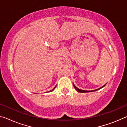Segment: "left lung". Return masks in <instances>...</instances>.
<instances>
[{"label":"left lung","instance_id":"1","mask_svg":"<svg viewBox=\"0 0 127 127\" xmlns=\"http://www.w3.org/2000/svg\"><path fill=\"white\" fill-rule=\"evenodd\" d=\"M106 85V84L105 85H104V86H102V87H101V88H99V89H96V90H90V91H87V90H81V89H78V88H77L76 87V86L74 85L73 84V86H74V89H75L76 90H77V91H78V92H80V93H87V92H94V91H96V90H99V89H101V88H103L104 86Z\"/></svg>","mask_w":127,"mask_h":127}]
</instances>
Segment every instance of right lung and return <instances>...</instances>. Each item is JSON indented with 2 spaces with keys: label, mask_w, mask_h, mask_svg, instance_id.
<instances>
[{
  "label": "right lung",
  "mask_w": 127,
  "mask_h": 127,
  "mask_svg": "<svg viewBox=\"0 0 127 127\" xmlns=\"http://www.w3.org/2000/svg\"><path fill=\"white\" fill-rule=\"evenodd\" d=\"M55 88H56V87H55V88H54V89H53V90H51V91H50V92H51V91H53V90H54V89H55Z\"/></svg>",
  "instance_id": "obj_1"
}]
</instances>
